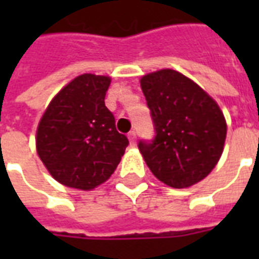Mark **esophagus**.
<instances>
[{"mask_svg":"<svg viewBox=\"0 0 259 259\" xmlns=\"http://www.w3.org/2000/svg\"><path fill=\"white\" fill-rule=\"evenodd\" d=\"M127 137H129L130 144H135V143H136V132H135V130H132V132H129V135H127Z\"/></svg>","mask_w":259,"mask_h":259,"instance_id":"obj_1","label":"esophagus"}]
</instances>
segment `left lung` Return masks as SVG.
Returning a JSON list of instances; mask_svg holds the SVG:
<instances>
[{
	"mask_svg": "<svg viewBox=\"0 0 259 259\" xmlns=\"http://www.w3.org/2000/svg\"><path fill=\"white\" fill-rule=\"evenodd\" d=\"M140 84L155 130L152 140L139 141L148 168L174 189L198 183L222 155V111L200 85L172 69L146 74Z\"/></svg>",
	"mask_w": 259,
	"mask_h": 259,
	"instance_id": "left-lung-1",
	"label": "left lung"
}]
</instances>
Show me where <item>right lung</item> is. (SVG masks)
Wrapping results in <instances>:
<instances>
[{
	"mask_svg": "<svg viewBox=\"0 0 259 259\" xmlns=\"http://www.w3.org/2000/svg\"><path fill=\"white\" fill-rule=\"evenodd\" d=\"M107 76L80 74L50 102L37 129V152L59 183L91 190L109 179L123 157L127 137L105 107Z\"/></svg>",
	"mask_w": 259,
	"mask_h": 259,
	"instance_id": "obj_1",
	"label": "right lung"
}]
</instances>
